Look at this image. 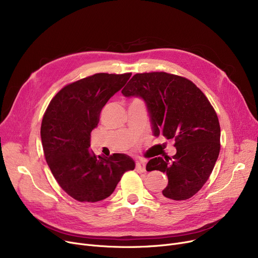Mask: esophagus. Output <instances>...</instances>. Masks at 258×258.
<instances>
[{"mask_svg":"<svg viewBox=\"0 0 258 258\" xmlns=\"http://www.w3.org/2000/svg\"><path fill=\"white\" fill-rule=\"evenodd\" d=\"M136 169L139 172H144L145 171V162L143 161H137L136 163Z\"/></svg>","mask_w":258,"mask_h":258,"instance_id":"obj_1","label":"esophagus"}]
</instances>
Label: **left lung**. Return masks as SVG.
<instances>
[{
    "instance_id": "1",
    "label": "left lung",
    "mask_w": 258,
    "mask_h": 258,
    "mask_svg": "<svg viewBox=\"0 0 258 258\" xmlns=\"http://www.w3.org/2000/svg\"><path fill=\"white\" fill-rule=\"evenodd\" d=\"M144 100L153 134L174 139L177 153L148 161L146 170L166 173L164 200L183 201L203 187L220 154L221 127L209 100L194 83L165 72L134 75L121 91Z\"/></svg>"
}]
</instances>
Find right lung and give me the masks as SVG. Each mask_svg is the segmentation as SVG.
Wrapping results in <instances>:
<instances>
[{"mask_svg": "<svg viewBox=\"0 0 258 258\" xmlns=\"http://www.w3.org/2000/svg\"><path fill=\"white\" fill-rule=\"evenodd\" d=\"M132 73H97L61 89L49 103L40 126L45 158L63 190L79 202L110 197L134 160L125 154L96 157L90 151L91 132L102 107L120 91Z\"/></svg>", "mask_w": 258, "mask_h": 258, "instance_id": "add662e5", "label": "right lung"}]
</instances>
